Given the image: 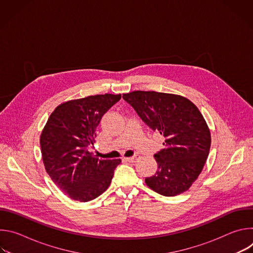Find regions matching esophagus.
I'll return each instance as SVG.
<instances>
[{
  "instance_id": "34e87169",
  "label": "esophagus",
  "mask_w": 253,
  "mask_h": 253,
  "mask_svg": "<svg viewBox=\"0 0 253 253\" xmlns=\"http://www.w3.org/2000/svg\"><path fill=\"white\" fill-rule=\"evenodd\" d=\"M138 158V155H134V156H132V157H127V158H125V160L126 161H128V162H131V163H133V162H135L136 161V159Z\"/></svg>"
}]
</instances>
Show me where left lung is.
<instances>
[{"instance_id":"1","label":"left lung","mask_w":253,"mask_h":253,"mask_svg":"<svg viewBox=\"0 0 253 253\" xmlns=\"http://www.w3.org/2000/svg\"><path fill=\"white\" fill-rule=\"evenodd\" d=\"M140 118L165 137L164 148L154 157L155 175L145 182L155 192L176 196L187 191L207 160L211 135L198 108L187 98L155 91L123 94Z\"/></svg>"}]
</instances>
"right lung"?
I'll return each instance as SVG.
<instances>
[{"label": "right lung", "instance_id": "1", "mask_svg": "<svg viewBox=\"0 0 253 253\" xmlns=\"http://www.w3.org/2000/svg\"><path fill=\"white\" fill-rule=\"evenodd\" d=\"M121 99L104 94L70 100L56 107L40 136L42 159L53 182L71 199L87 202L109 187L121 159H99L95 142L102 116Z\"/></svg>", "mask_w": 253, "mask_h": 253}]
</instances>
